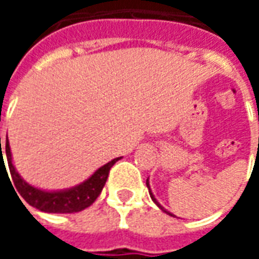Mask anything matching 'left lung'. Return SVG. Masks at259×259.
<instances>
[{"instance_id": "8db88e82", "label": "left lung", "mask_w": 259, "mask_h": 259, "mask_svg": "<svg viewBox=\"0 0 259 259\" xmlns=\"http://www.w3.org/2000/svg\"><path fill=\"white\" fill-rule=\"evenodd\" d=\"M146 185H147V187H148V191H150V197H151V198H152V201H154V202H155V204H157V205L159 206V208H161V209H162L163 212H166V213H169V212L166 211V209H163L162 206H161V205H159V204H158V201L155 200V197H154V194H152V193H151V189H150V183H148V179H147V183H146ZM169 215H170V213H169Z\"/></svg>"}]
</instances>
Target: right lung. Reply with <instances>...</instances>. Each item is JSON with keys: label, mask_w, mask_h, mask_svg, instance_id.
Returning a JSON list of instances; mask_svg holds the SVG:
<instances>
[{"label": "right lung", "mask_w": 259, "mask_h": 259, "mask_svg": "<svg viewBox=\"0 0 259 259\" xmlns=\"http://www.w3.org/2000/svg\"><path fill=\"white\" fill-rule=\"evenodd\" d=\"M3 154H7L9 172H11L14 185L16 187L15 190L19 191V194L23 197V200L29 205L34 206L42 212H50V213H73V212L83 211L84 208L90 206L97 200V197L101 194L102 187L105 186L108 175H109V170L113 166V163L120 159V158H115L112 161H109L104 166L97 169L85 182L80 183L79 186H74L72 189L61 191H46L33 187L20 178L12 163L8 139L5 141V150L3 151L0 137V168L1 166L5 168Z\"/></svg>", "instance_id": "1"}]
</instances>
